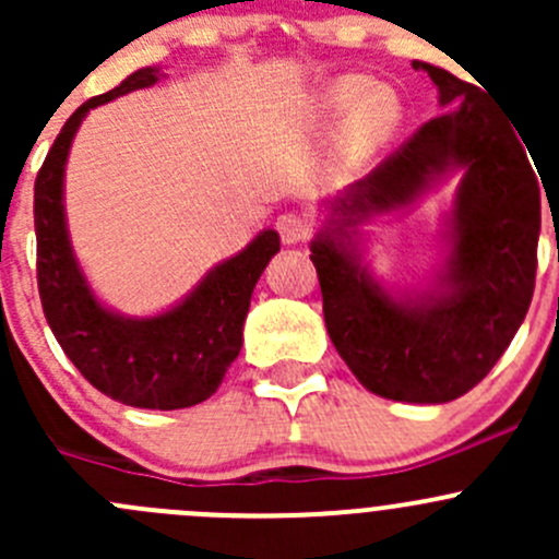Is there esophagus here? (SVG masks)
Instances as JSON below:
<instances>
[{"label": "esophagus", "mask_w": 559, "mask_h": 559, "mask_svg": "<svg viewBox=\"0 0 559 559\" xmlns=\"http://www.w3.org/2000/svg\"><path fill=\"white\" fill-rule=\"evenodd\" d=\"M275 229L284 238V243H302V240L311 235V224H308L306 216L300 213H281L278 222H275Z\"/></svg>", "instance_id": "esophagus-1"}]
</instances>
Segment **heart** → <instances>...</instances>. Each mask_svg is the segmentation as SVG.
Wrapping results in <instances>:
<instances>
[{
    "label": "heart",
    "mask_w": 559,
    "mask_h": 559,
    "mask_svg": "<svg viewBox=\"0 0 559 559\" xmlns=\"http://www.w3.org/2000/svg\"><path fill=\"white\" fill-rule=\"evenodd\" d=\"M335 103L343 110L362 105V132L365 138H384L400 121V103L389 88H373L370 81H346L335 94Z\"/></svg>",
    "instance_id": "1"
}]
</instances>
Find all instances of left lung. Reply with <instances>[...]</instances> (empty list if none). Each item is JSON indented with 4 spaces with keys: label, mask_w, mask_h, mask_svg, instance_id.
<instances>
[{
    "label": "left lung",
    "mask_w": 559,
    "mask_h": 559,
    "mask_svg": "<svg viewBox=\"0 0 559 559\" xmlns=\"http://www.w3.org/2000/svg\"><path fill=\"white\" fill-rule=\"evenodd\" d=\"M414 67L430 75L449 110L324 202L311 262L330 341L359 384L397 403L436 405L471 392L527 316L540 194L516 127L473 83L427 61ZM454 174L461 180L444 219L442 270L425 290H389L364 259L361 227Z\"/></svg>",
    "instance_id": "obj_1"
}]
</instances>
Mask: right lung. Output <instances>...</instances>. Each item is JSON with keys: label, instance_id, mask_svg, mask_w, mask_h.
Here are the masks:
<instances>
[{"label": "right lung", "instance_id": "obj_1", "mask_svg": "<svg viewBox=\"0 0 559 559\" xmlns=\"http://www.w3.org/2000/svg\"><path fill=\"white\" fill-rule=\"evenodd\" d=\"M162 78L159 67H143L67 118L35 180V233L39 300L70 362L118 403L175 411L211 397L238 359L253 286L281 251V238L275 229H262L243 251L207 270L183 300L162 313L123 316L94 295L67 227V156L88 110L154 86Z\"/></svg>", "mask_w": 559, "mask_h": 559}]
</instances>
